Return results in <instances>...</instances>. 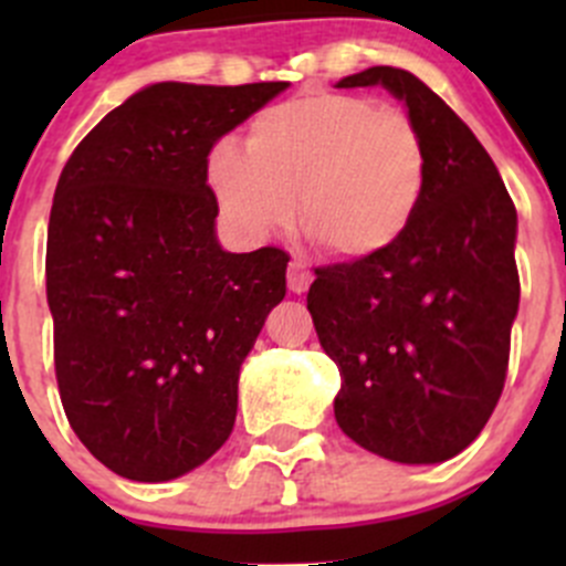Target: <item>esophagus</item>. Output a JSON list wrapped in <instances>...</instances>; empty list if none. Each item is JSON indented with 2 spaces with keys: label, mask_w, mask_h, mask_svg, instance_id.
I'll return each instance as SVG.
<instances>
[{
  "label": "esophagus",
  "mask_w": 566,
  "mask_h": 566,
  "mask_svg": "<svg viewBox=\"0 0 566 566\" xmlns=\"http://www.w3.org/2000/svg\"><path fill=\"white\" fill-rule=\"evenodd\" d=\"M287 284H290V290H293V293H304V290H310L312 271H310V265L301 260V256H293V260H290Z\"/></svg>",
  "instance_id": "esophagus-1"
}]
</instances>
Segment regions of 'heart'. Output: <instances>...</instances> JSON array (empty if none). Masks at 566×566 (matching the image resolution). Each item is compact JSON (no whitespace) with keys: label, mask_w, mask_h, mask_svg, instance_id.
I'll return each instance as SVG.
<instances>
[{"label":"heart","mask_w":566,"mask_h":566,"mask_svg":"<svg viewBox=\"0 0 566 566\" xmlns=\"http://www.w3.org/2000/svg\"><path fill=\"white\" fill-rule=\"evenodd\" d=\"M208 186L247 238L301 230L328 254L369 260L410 230L430 186L419 125L375 98L310 90L256 114L247 150L219 142Z\"/></svg>","instance_id":"b5f03b06"}]
</instances>
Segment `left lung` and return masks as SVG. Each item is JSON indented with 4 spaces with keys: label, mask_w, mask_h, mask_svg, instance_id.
I'll list each match as a JSON object with an SVG mask.
<instances>
[{
    "label": "left lung",
    "mask_w": 566,
    "mask_h": 566,
    "mask_svg": "<svg viewBox=\"0 0 566 566\" xmlns=\"http://www.w3.org/2000/svg\"><path fill=\"white\" fill-rule=\"evenodd\" d=\"M373 84L424 134L430 186L389 251L315 268L306 306L342 375V432L386 460L443 462L476 441L504 391L517 210L471 128L413 73L375 65L336 87Z\"/></svg>",
    "instance_id": "1"
}]
</instances>
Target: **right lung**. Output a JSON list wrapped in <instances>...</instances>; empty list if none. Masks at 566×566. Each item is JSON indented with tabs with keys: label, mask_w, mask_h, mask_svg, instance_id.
Segmentation results:
<instances>
[{
	"label": "right lung",
	"mask_w": 566,
	"mask_h": 566,
	"mask_svg": "<svg viewBox=\"0 0 566 566\" xmlns=\"http://www.w3.org/2000/svg\"><path fill=\"white\" fill-rule=\"evenodd\" d=\"M284 87L153 84L62 169L45 243L56 386L78 441L119 476H182L235 427L241 364L287 293L290 254L219 247L208 153Z\"/></svg>",
	"instance_id": "1"
}]
</instances>
